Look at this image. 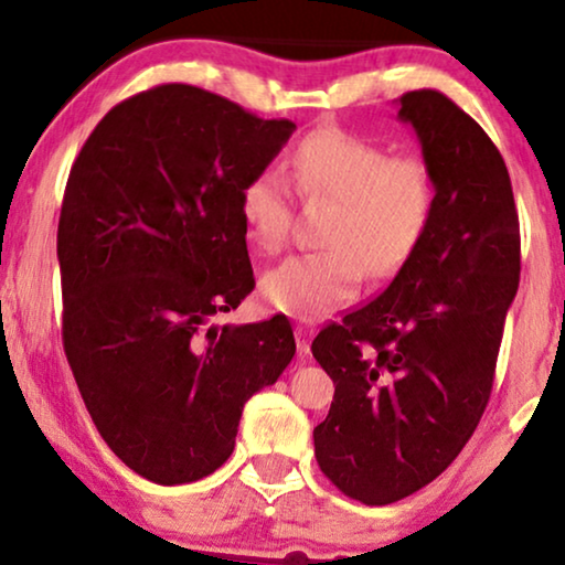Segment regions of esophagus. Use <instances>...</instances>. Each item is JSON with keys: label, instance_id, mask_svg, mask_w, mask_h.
<instances>
[{"label": "esophagus", "instance_id": "obj_1", "mask_svg": "<svg viewBox=\"0 0 565 565\" xmlns=\"http://www.w3.org/2000/svg\"><path fill=\"white\" fill-rule=\"evenodd\" d=\"M296 344L300 354L311 352V329L306 327H296Z\"/></svg>", "mask_w": 565, "mask_h": 565}]
</instances>
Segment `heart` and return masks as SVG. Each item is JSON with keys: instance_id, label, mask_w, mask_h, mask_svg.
<instances>
[{"instance_id": "1", "label": "heart", "mask_w": 565, "mask_h": 565, "mask_svg": "<svg viewBox=\"0 0 565 565\" xmlns=\"http://www.w3.org/2000/svg\"><path fill=\"white\" fill-rule=\"evenodd\" d=\"M300 195L334 200L321 242L327 249L288 257L262 277L275 311L316 321L358 296L362 275L391 277L427 234L437 203L431 169L342 128H319L290 157ZM246 234L277 252L290 234L292 188L280 169H259L238 192Z\"/></svg>"}]
</instances>
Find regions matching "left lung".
Here are the masks:
<instances>
[{
    "instance_id": "left-lung-1",
    "label": "left lung",
    "mask_w": 565,
    "mask_h": 565,
    "mask_svg": "<svg viewBox=\"0 0 565 565\" xmlns=\"http://www.w3.org/2000/svg\"><path fill=\"white\" fill-rule=\"evenodd\" d=\"M398 118L435 174V215L388 288L311 344L334 381L316 460L367 507L419 491L466 447L520 285L514 192L486 130L437 89L406 92Z\"/></svg>"
}]
</instances>
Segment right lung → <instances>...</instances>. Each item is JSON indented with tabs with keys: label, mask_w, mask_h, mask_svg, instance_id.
I'll return each mask as SVG.
<instances>
[{
	"label": "right lung",
	"mask_w": 565,
	"mask_h": 565,
	"mask_svg": "<svg viewBox=\"0 0 565 565\" xmlns=\"http://www.w3.org/2000/svg\"><path fill=\"white\" fill-rule=\"evenodd\" d=\"M296 130L190 84L115 105L58 218L64 350L107 447L161 486L211 476L296 354L290 321L215 327L254 290L238 192Z\"/></svg>",
	"instance_id": "obj_1"
}]
</instances>
